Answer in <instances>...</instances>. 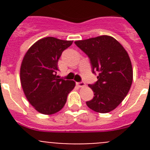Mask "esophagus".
<instances>
[{
    "label": "esophagus",
    "instance_id": "1",
    "mask_svg": "<svg viewBox=\"0 0 150 150\" xmlns=\"http://www.w3.org/2000/svg\"><path fill=\"white\" fill-rule=\"evenodd\" d=\"M76 85H77V86L79 87H83L86 86V83L84 82H79V83H76Z\"/></svg>",
    "mask_w": 150,
    "mask_h": 150
}]
</instances>
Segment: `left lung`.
I'll return each instance as SVG.
<instances>
[{
	"instance_id": "obj_1",
	"label": "left lung",
	"mask_w": 150,
	"mask_h": 150,
	"mask_svg": "<svg viewBox=\"0 0 150 150\" xmlns=\"http://www.w3.org/2000/svg\"><path fill=\"white\" fill-rule=\"evenodd\" d=\"M75 44L88 55L92 72H98V81L88 86L94 91V98L86 104L90 109L106 113L116 109L129 91L133 70L129 55L115 38L102 35Z\"/></svg>"
}]
</instances>
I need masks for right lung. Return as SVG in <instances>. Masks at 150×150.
<instances>
[{
	"label": "right lung",
	"mask_w": 150,
	"mask_h": 150,
	"mask_svg": "<svg viewBox=\"0 0 150 150\" xmlns=\"http://www.w3.org/2000/svg\"><path fill=\"white\" fill-rule=\"evenodd\" d=\"M73 43L52 37L39 40L30 46L22 60L20 81L26 98L42 114L51 115L62 109L75 82L57 76L62 52Z\"/></svg>",
	"instance_id": "1"
}]
</instances>
